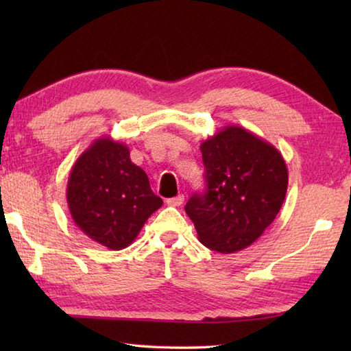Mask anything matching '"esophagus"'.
<instances>
[{"mask_svg": "<svg viewBox=\"0 0 351 351\" xmlns=\"http://www.w3.org/2000/svg\"><path fill=\"white\" fill-rule=\"evenodd\" d=\"M166 202H167V205H170V206H180V205H182V202H184V195H178V196H175V197H170V199L166 200Z\"/></svg>", "mask_w": 351, "mask_h": 351, "instance_id": "34e87169", "label": "esophagus"}]
</instances>
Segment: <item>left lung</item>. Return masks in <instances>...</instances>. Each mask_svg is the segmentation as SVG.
Instances as JSON below:
<instances>
[{"instance_id": "obj_1", "label": "left lung", "mask_w": 351, "mask_h": 351, "mask_svg": "<svg viewBox=\"0 0 351 351\" xmlns=\"http://www.w3.org/2000/svg\"><path fill=\"white\" fill-rule=\"evenodd\" d=\"M206 190L185 205L199 240L235 253L263 235L280 211L288 189L282 154L243 126L229 125L200 145Z\"/></svg>"}]
</instances>
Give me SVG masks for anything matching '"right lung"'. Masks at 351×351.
<instances>
[{"mask_svg":"<svg viewBox=\"0 0 351 351\" xmlns=\"http://www.w3.org/2000/svg\"><path fill=\"white\" fill-rule=\"evenodd\" d=\"M66 199L75 225L111 250L128 247L162 205L145 170L131 161L128 146L110 137L95 140L78 156Z\"/></svg>","mask_w":351,"mask_h":351,"instance_id":"obj_1","label":"right lung"}]
</instances>
